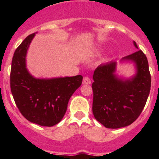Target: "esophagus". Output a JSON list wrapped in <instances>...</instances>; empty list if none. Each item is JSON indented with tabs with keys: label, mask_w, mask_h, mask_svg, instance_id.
<instances>
[{
	"label": "esophagus",
	"mask_w": 159,
	"mask_h": 159,
	"mask_svg": "<svg viewBox=\"0 0 159 159\" xmlns=\"http://www.w3.org/2000/svg\"><path fill=\"white\" fill-rule=\"evenodd\" d=\"M92 84V80L88 76L84 77V80H83V84H84V85H88V84Z\"/></svg>",
	"instance_id": "esophagus-1"
}]
</instances>
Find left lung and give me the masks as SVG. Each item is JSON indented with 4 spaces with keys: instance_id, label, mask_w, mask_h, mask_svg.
<instances>
[{
    "instance_id": "left-lung-1",
    "label": "left lung",
    "mask_w": 159,
    "mask_h": 159,
    "mask_svg": "<svg viewBox=\"0 0 159 159\" xmlns=\"http://www.w3.org/2000/svg\"><path fill=\"white\" fill-rule=\"evenodd\" d=\"M134 45L138 46L134 41ZM134 62L136 74L128 80L115 74L116 61L100 64L94 71L92 111L97 121L107 128L116 129L134 123L145 107L151 90L148 60L143 51L123 57Z\"/></svg>"
}]
</instances>
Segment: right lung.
Here are the masks:
<instances>
[{"label":"right lung","mask_w":159,"mask_h":159,"mask_svg":"<svg viewBox=\"0 0 159 159\" xmlns=\"http://www.w3.org/2000/svg\"><path fill=\"white\" fill-rule=\"evenodd\" d=\"M35 33L25 38L14 52L10 88L16 107L29 122L52 127L61 121L73 93L80 87L83 76L34 78L26 68V54Z\"/></svg>","instance_id":"right-lung-1"}]
</instances>
